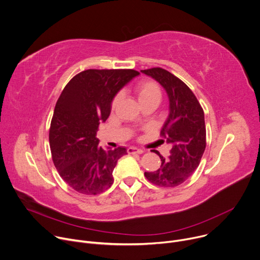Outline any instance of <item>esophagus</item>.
Listing matches in <instances>:
<instances>
[{"instance_id": "obj_1", "label": "esophagus", "mask_w": 260, "mask_h": 260, "mask_svg": "<svg viewBox=\"0 0 260 260\" xmlns=\"http://www.w3.org/2000/svg\"><path fill=\"white\" fill-rule=\"evenodd\" d=\"M144 151L141 149H138V148L135 147H129L127 149V153L128 154H142Z\"/></svg>"}]
</instances>
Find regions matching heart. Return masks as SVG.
<instances>
[{
	"label": "heart",
	"mask_w": 260,
	"mask_h": 260,
	"mask_svg": "<svg viewBox=\"0 0 260 260\" xmlns=\"http://www.w3.org/2000/svg\"><path fill=\"white\" fill-rule=\"evenodd\" d=\"M135 93L142 106L147 104H158L161 99V90L158 84L153 80L143 79L135 85ZM120 101V94H117L112 101V109H115Z\"/></svg>",
	"instance_id": "obj_1"
}]
</instances>
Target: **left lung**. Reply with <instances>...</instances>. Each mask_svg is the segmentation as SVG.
<instances>
[{
    "label": "left lung",
    "mask_w": 260,
    "mask_h": 260,
    "mask_svg": "<svg viewBox=\"0 0 260 260\" xmlns=\"http://www.w3.org/2000/svg\"><path fill=\"white\" fill-rule=\"evenodd\" d=\"M141 72L155 79L168 93L170 113L160 136L172 146L168 158L153 151L160 157V168L144 175L157 186L175 187L193 174L206 149L204 110L191 89L169 71L151 68Z\"/></svg>",
    "instance_id": "left-lung-1"
}]
</instances>
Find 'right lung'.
Here are the masks:
<instances>
[{
	"instance_id": "1",
	"label": "right lung",
	"mask_w": 260,
	"mask_h": 260,
	"mask_svg": "<svg viewBox=\"0 0 260 260\" xmlns=\"http://www.w3.org/2000/svg\"><path fill=\"white\" fill-rule=\"evenodd\" d=\"M139 72L89 69L74 76L61 91L49 128L53 164L62 180L82 194L95 196L113 184V171L124 147L105 150L95 137L111 112L116 93Z\"/></svg>"
}]
</instances>
